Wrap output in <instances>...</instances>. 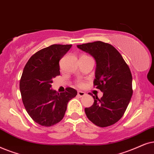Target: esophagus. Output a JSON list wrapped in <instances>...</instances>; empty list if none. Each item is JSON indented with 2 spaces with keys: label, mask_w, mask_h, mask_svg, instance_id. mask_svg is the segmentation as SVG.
<instances>
[{
  "label": "esophagus",
  "mask_w": 154,
  "mask_h": 154,
  "mask_svg": "<svg viewBox=\"0 0 154 154\" xmlns=\"http://www.w3.org/2000/svg\"><path fill=\"white\" fill-rule=\"evenodd\" d=\"M85 95V93L84 91H77V96H79V97H82Z\"/></svg>",
  "instance_id": "34e87169"
}]
</instances>
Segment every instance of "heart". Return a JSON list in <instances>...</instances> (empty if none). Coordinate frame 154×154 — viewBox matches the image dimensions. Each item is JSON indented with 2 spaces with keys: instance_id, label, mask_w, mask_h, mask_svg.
Instances as JSON below:
<instances>
[{
  "instance_id": "1",
  "label": "heart",
  "mask_w": 154,
  "mask_h": 154,
  "mask_svg": "<svg viewBox=\"0 0 154 154\" xmlns=\"http://www.w3.org/2000/svg\"><path fill=\"white\" fill-rule=\"evenodd\" d=\"M76 85L78 86V87H83L84 85H85V82L82 80H78V81H77V82H76Z\"/></svg>"
}]
</instances>
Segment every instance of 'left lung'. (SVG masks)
Listing matches in <instances>:
<instances>
[{
    "label": "left lung",
    "mask_w": 154,
    "mask_h": 154,
    "mask_svg": "<svg viewBox=\"0 0 154 154\" xmlns=\"http://www.w3.org/2000/svg\"><path fill=\"white\" fill-rule=\"evenodd\" d=\"M77 48L95 59L96 67L94 85L103 95L93 96L91 107L85 108L90 121L101 128L112 125L123 116L132 96V77L130 67L117 49L107 43L94 42Z\"/></svg>",
    "instance_id": "1"
}]
</instances>
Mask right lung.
<instances>
[{"instance_id": "1", "label": "right lung", "mask_w": 154, "mask_h": 154, "mask_svg": "<svg viewBox=\"0 0 154 154\" xmlns=\"http://www.w3.org/2000/svg\"><path fill=\"white\" fill-rule=\"evenodd\" d=\"M71 47V44L51 45L34 53L24 66L20 82L22 100L29 116L40 125L58 123L69 101L77 94L71 87L60 94L51 89L53 79L60 75L59 61Z\"/></svg>"}]
</instances>
